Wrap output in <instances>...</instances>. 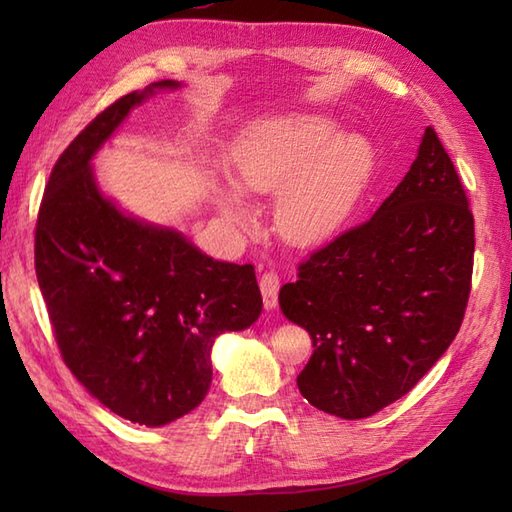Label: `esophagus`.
I'll use <instances>...</instances> for the list:
<instances>
[{"label":"esophagus","instance_id":"34e87169","mask_svg":"<svg viewBox=\"0 0 512 512\" xmlns=\"http://www.w3.org/2000/svg\"><path fill=\"white\" fill-rule=\"evenodd\" d=\"M279 286H281V277L277 270H264L262 277H259V288H262V297H264V306L266 310H273L277 306V297H279Z\"/></svg>","mask_w":512,"mask_h":512}]
</instances>
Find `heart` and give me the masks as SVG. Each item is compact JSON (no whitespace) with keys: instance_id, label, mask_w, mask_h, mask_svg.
Here are the masks:
<instances>
[{"instance_id":"heart-1","label":"heart","mask_w":512,"mask_h":512,"mask_svg":"<svg viewBox=\"0 0 512 512\" xmlns=\"http://www.w3.org/2000/svg\"><path fill=\"white\" fill-rule=\"evenodd\" d=\"M372 165L363 138L336 136L325 116L295 114L250 129L233 151L231 176L244 193H277L275 222L290 242L314 244L339 231ZM217 204L231 222L246 224L239 195L215 189Z\"/></svg>"}]
</instances>
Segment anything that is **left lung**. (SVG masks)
I'll return each instance as SVG.
<instances>
[{
    "instance_id": "left-lung-1",
    "label": "left lung",
    "mask_w": 512,
    "mask_h": 512,
    "mask_svg": "<svg viewBox=\"0 0 512 512\" xmlns=\"http://www.w3.org/2000/svg\"><path fill=\"white\" fill-rule=\"evenodd\" d=\"M473 213L436 129L363 224L317 248L279 292L314 352L297 376L312 407L345 420L396 402L447 352L471 295Z\"/></svg>"
}]
</instances>
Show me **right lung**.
<instances>
[{
	"label": "right lung",
	"mask_w": 512,
	"mask_h": 512,
	"mask_svg": "<svg viewBox=\"0 0 512 512\" xmlns=\"http://www.w3.org/2000/svg\"><path fill=\"white\" fill-rule=\"evenodd\" d=\"M156 88L178 83L121 96L72 140L52 167L35 228L37 281L63 363L107 409L147 427L198 407L217 336L262 314L253 264L215 262L96 189V149Z\"/></svg>",
	"instance_id": "1"
}]
</instances>
